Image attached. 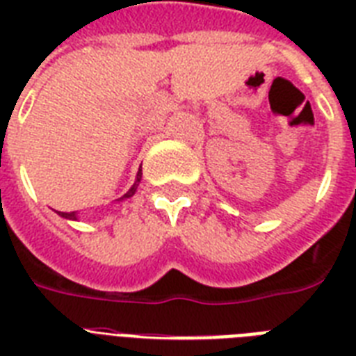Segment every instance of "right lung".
<instances>
[{"label": "right lung", "mask_w": 356, "mask_h": 356, "mask_svg": "<svg viewBox=\"0 0 356 356\" xmlns=\"http://www.w3.org/2000/svg\"><path fill=\"white\" fill-rule=\"evenodd\" d=\"M140 179H142V170H138V173H136V181H134V184H133V186H131V190H129L127 194L123 195V197H131V195H134V192H136V188H138ZM123 197H122V200H123ZM60 216L68 218V220H77V216H75V212H60Z\"/></svg>", "instance_id": "add662e5"}]
</instances>
